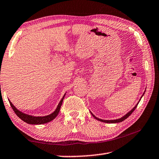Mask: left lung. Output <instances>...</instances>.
Listing matches in <instances>:
<instances>
[{
  "label": "left lung",
  "mask_w": 159,
  "mask_h": 159,
  "mask_svg": "<svg viewBox=\"0 0 159 159\" xmlns=\"http://www.w3.org/2000/svg\"><path fill=\"white\" fill-rule=\"evenodd\" d=\"M143 94H144V93H143ZM143 96V95H142ZM137 105H138V103L137 105H136V106L133 108V109L131 110V111H129V112L127 113V115H125V116H123V117H122V118H120V119H117V120H101V119H99V118H98V117H95V115H93L92 113V115L93 116V117H94L95 119H96L97 120H98V121H100V122H105V123H118V122H122V121H124L125 120H126L127 119V118L128 117H129L130 116V115L132 114V113L134 111V110L136 109V108H137Z\"/></svg>",
  "instance_id": "left-lung-1"
}]
</instances>
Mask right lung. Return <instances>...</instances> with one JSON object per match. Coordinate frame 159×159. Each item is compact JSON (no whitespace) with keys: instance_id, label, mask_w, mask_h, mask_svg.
Returning <instances> with one entry per match:
<instances>
[{"instance_id":"right-lung-1","label":"right lung","mask_w":159,"mask_h":159,"mask_svg":"<svg viewBox=\"0 0 159 159\" xmlns=\"http://www.w3.org/2000/svg\"><path fill=\"white\" fill-rule=\"evenodd\" d=\"M65 95L61 100V101H60V102L59 103V105H58L56 110H55L54 112H52V114H50L49 115L44 116V117H34V116H31V115L25 114V113L19 111V110H17L13 105H12V103L10 101V100H9V102L11 107L12 108V110H13V111L17 115V117L20 118V119L22 120H23L24 122L30 125H42V124H45V123L49 122L50 121L54 120V118L58 115V114H59V112L60 108H61V106L62 105V102H63V100H64Z\"/></svg>"}]
</instances>
